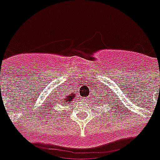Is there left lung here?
<instances>
[{"instance_id":"1","label":"left lung","mask_w":160,"mask_h":160,"mask_svg":"<svg viewBox=\"0 0 160 160\" xmlns=\"http://www.w3.org/2000/svg\"><path fill=\"white\" fill-rule=\"evenodd\" d=\"M107 97H108V96H101V97H100V95H99V94H97V96H95V98H96V100H98L97 101V102H98V103H100V102H103V103H105V102H109ZM96 100H95V102H96Z\"/></svg>"}]
</instances>
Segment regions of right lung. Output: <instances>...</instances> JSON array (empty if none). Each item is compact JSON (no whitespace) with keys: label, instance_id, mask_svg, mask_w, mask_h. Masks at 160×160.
I'll return each mask as SVG.
<instances>
[{"label":"right lung","instance_id":"obj_1","mask_svg":"<svg viewBox=\"0 0 160 160\" xmlns=\"http://www.w3.org/2000/svg\"><path fill=\"white\" fill-rule=\"evenodd\" d=\"M75 96H76V95H75L74 93H71V94H63L62 96H60L59 95V97L57 99V102L55 103V105L61 102V103L64 104L65 106H68V105L71 104V102H73Z\"/></svg>","mask_w":160,"mask_h":160}]
</instances>
